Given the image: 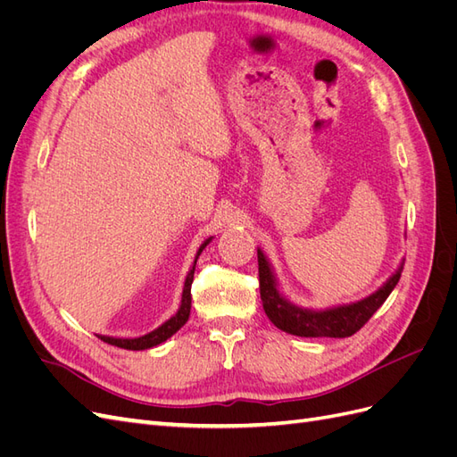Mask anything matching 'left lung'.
<instances>
[{"mask_svg":"<svg viewBox=\"0 0 457 457\" xmlns=\"http://www.w3.org/2000/svg\"><path fill=\"white\" fill-rule=\"evenodd\" d=\"M257 262L261 301L265 314L276 328L299 337H349L356 334L391 295L404 267V261H400V265L386 282L361 301L328 309H309L295 305L282 294L276 272L261 247H257Z\"/></svg>","mask_w":457,"mask_h":457,"instance_id":"8db88e82","label":"left lung"}]
</instances>
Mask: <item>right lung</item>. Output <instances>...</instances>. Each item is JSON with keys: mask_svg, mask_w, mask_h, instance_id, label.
<instances>
[{"mask_svg": "<svg viewBox=\"0 0 457 457\" xmlns=\"http://www.w3.org/2000/svg\"><path fill=\"white\" fill-rule=\"evenodd\" d=\"M213 240V237H210L207 240H204V244L198 247L195 262H192V267L187 272V278H185V286H183V295H181V305H179L177 312L168 318L163 324H160L156 329L148 331L145 336L139 337H112V336H96L101 337L104 343L108 345H114V347L120 349H128V351H145V349H152V347H158L163 341H168L173 334H177L179 329H181L188 316H190V303H192V295H190V287H192V280H195V269H196V261L200 257V253L205 250V245Z\"/></svg>", "mask_w": 457, "mask_h": 457, "instance_id": "add662e5", "label": "right lung"}]
</instances>
